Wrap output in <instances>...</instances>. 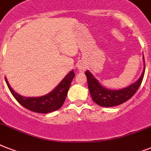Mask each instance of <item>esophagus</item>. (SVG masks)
<instances>
[{
    "label": "esophagus",
    "mask_w": 151,
    "mask_h": 151,
    "mask_svg": "<svg viewBox=\"0 0 151 151\" xmlns=\"http://www.w3.org/2000/svg\"><path fill=\"white\" fill-rule=\"evenodd\" d=\"M78 70L80 71V72H83V71L85 70L86 66H85L84 63H81L78 66Z\"/></svg>",
    "instance_id": "esophagus-1"
}]
</instances>
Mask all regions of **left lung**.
<instances>
[{
  "label": "left lung",
  "instance_id": "left-lung-1",
  "mask_svg": "<svg viewBox=\"0 0 151 151\" xmlns=\"http://www.w3.org/2000/svg\"><path fill=\"white\" fill-rule=\"evenodd\" d=\"M143 59L144 65H143V72L141 73L139 78L133 84L122 89H109L107 88L104 87L103 85H101L100 82L95 78L94 75L89 70L86 71L85 75L87 77L88 86L92 100L101 106L112 107L114 106L122 104L132 98V96H133V95L138 90L143 79V76L145 73L144 56L143 57Z\"/></svg>",
  "mask_w": 151,
  "mask_h": 151
}]
</instances>
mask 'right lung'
I'll return each instance as SVG.
<instances>
[{"instance_id":"add662e5","label":"right lung","mask_w":151,"mask_h":151,"mask_svg":"<svg viewBox=\"0 0 151 151\" xmlns=\"http://www.w3.org/2000/svg\"><path fill=\"white\" fill-rule=\"evenodd\" d=\"M75 77L73 70H71L66 75V77L59 82V84L48 94L39 97H25L22 96L12 88L5 78L8 88L11 93L15 97L19 103L27 108V110L40 114H48L59 110L64 103L67 96L72 80Z\"/></svg>"}]
</instances>
